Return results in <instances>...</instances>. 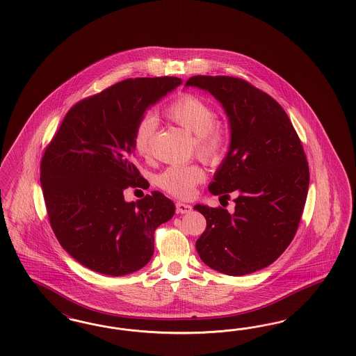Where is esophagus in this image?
I'll return each instance as SVG.
<instances>
[{
	"label": "esophagus",
	"mask_w": 356,
	"mask_h": 356,
	"mask_svg": "<svg viewBox=\"0 0 356 356\" xmlns=\"http://www.w3.org/2000/svg\"><path fill=\"white\" fill-rule=\"evenodd\" d=\"M176 211L179 214H189L192 211V206L184 202H176Z\"/></svg>",
	"instance_id": "34e87169"
}]
</instances>
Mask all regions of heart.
I'll use <instances>...</instances> for the list:
<instances>
[{"label":"heart","instance_id":"obj_1","mask_svg":"<svg viewBox=\"0 0 356 356\" xmlns=\"http://www.w3.org/2000/svg\"><path fill=\"white\" fill-rule=\"evenodd\" d=\"M165 118L181 127L194 137L197 154L207 162H220L227 150V129L216 121V109L202 97L184 94L175 99L164 112ZM156 119L145 116L137 124L133 145L142 158H149L152 140L156 131ZM205 180V171L198 164L172 165L165 168L156 177V185L165 193L177 198H188L194 192L195 185Z\"/></svg>","mask_w":356,"mask_h":356}]
</instances>
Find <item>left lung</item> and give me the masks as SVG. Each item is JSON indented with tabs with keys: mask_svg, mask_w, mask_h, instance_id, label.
<instances>
[{
	"mask_svg": "<svg viewBox=\"0 0 356 356\" xmlns=\"http://www.w3.org/2000/svg\"><path fill=\"white\" fill-rule=\"evenodd\" d=\"M189 86L216 97L229 122L228 152L209 191L228 200L236 194L234 214L194 206L207 223L195 248L219 273H254L280 257L300 223L309 185L302 142L278 102L244 79L195 76L186 81Z\"/></svg>",
	"mask_w": 356,
	"mask_h": 356,
	"instance_id": "1",
	"label": "left lung"
}]
</instances>
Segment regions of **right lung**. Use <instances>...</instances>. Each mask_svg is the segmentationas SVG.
Instances as JSON below:
<instances>
[{
	"label": "right lung",
	"instance_id": "obj_1",
	"mask_svg": "<svg viewBox=\"0 0 356 356\" xmlns=\"http://www.w3.org/2000/svg\"><path fill=\"white\" fill-rule=\"evenodd\" d=\"M181 83L156 76L108 87L70 108L45 149L40 183L51 227L87 269L112 277L142 269L154 254L155 229L175 214L161 192L127 202L124 189L147 184L134 164L137 124Z\"/></svg>",
	"mask_w": 356,
	"mask_h": 356
}]
</instances>
